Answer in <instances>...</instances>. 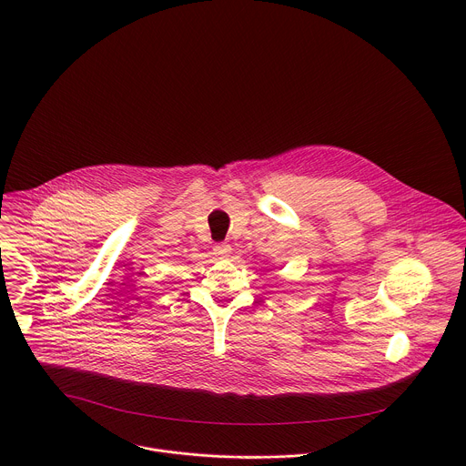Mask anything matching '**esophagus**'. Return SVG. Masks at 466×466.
Instances as JSON below:
<instances>
[{"mask_svg": "<svg viewBox=\"0 0 466 466\" xmlns=\"http://www.w3.org/2000/svg\"><path fill=\"white\" fill-rule=\"evenodd\" d=\"M214 254L218 258H221V259H227L232 254V248H230V245H216L214 247Z\"/></svg>", "mask_w": 466, "mask_h": 466, "instance_id": "obj_1", "label": "esophagus"}]
</instances>
